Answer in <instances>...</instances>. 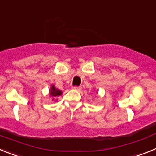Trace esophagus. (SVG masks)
<instances>
[{
  "label": "esophagus",
  "mask_w": 156,
  "mask_h": 156,
  "mask_svg": "<svg viewBox=\"0 0 156 156\" xmlns=\"http://www.w3.org/2000/svg\"><path fill=\"white\" fill-rule=\"evenodd\" d=\"M73 90H78V91H80V90H81L82 87H81L80 86H74L73 87Z\"/></svg>",
  "instance_id": "obj_1"
}]
</instances>
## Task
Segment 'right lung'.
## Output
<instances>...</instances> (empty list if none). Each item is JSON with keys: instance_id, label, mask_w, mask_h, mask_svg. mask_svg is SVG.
I'll return each mask as SVG.
<instances>
[{"instance_id": "obj_1", "label": "right lung", "mask_w": 156, "mask_h": 156, "mask_svg": "<svg viewBox=\"0 0 156 156\" xmlns=\"http://www.w3.org/2000/svg\"><path fill=\"white\" fill-rule=\"evenodd\" d=\"M61 94H62L61 90H58V89H56L54 85L51 87V90H50L51 97L56 98V97H58V96H59V95H61Z\"/></svg>"}]
</instances>
